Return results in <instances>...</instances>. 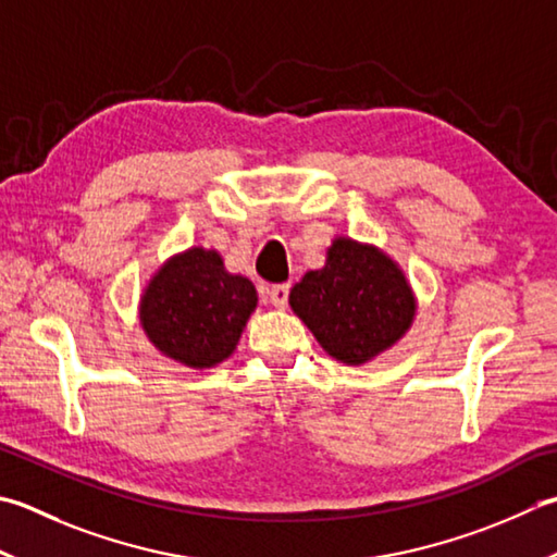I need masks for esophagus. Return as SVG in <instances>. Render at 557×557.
I'll return each mask as SVG.
<instances>
[{
  "label": "esophagus",
  "mask_w": 557,
  "mask_h": 557,
  "mask_svg": "<svg viewBox=\"0 0 557 557\" xmlns=\"http://www.w3.org/2000/svg\"><path fill=\"white\" fill-rule=\"evenodd\" d=\"M268 294H270V301L275 304L277 309H285V307H287V299H289V285H272Z\"/></svg>",
  "instance_id": "esophagus-1"
}]
</instances>
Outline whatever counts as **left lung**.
Segmentation results:
<instances>
[{"instance_id": "left-lung-1", "label": "left lung", "mask_w": 557, "mask_h": 557, "mask_svg": "<svg viewBox=\"0 0 557 557\" xmlns=\"http://www.w3.org/2000/svg\"><path fill=\"white\" fill-rule=\"evenodd\" d=\"M289 307L345 364H364L410 329L416 299L403 270L379 248L335 238L325 268L289 292Z\"/></svg>"}]
</instances>
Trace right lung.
<instances>
[{"mask_svg":"<svg viewBox=\"0 0 557 557\" xmlns=\"http://www.w3.org/2000/svg\"><path fill=\"white\" fill-rule=\"evenodd\" d=\"M258 294L253 282L224 270L216 250L173 256L141 297V329L176 362L202 369L236 350Z\"/></svg>","mask_w":557,"mask_h":557,"instance_id":"right-lung-1","label":"right lung"}]
</instances>
